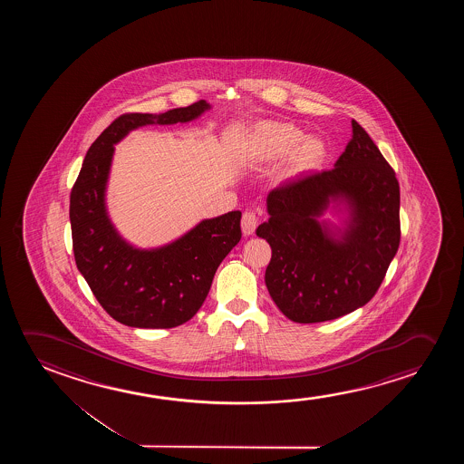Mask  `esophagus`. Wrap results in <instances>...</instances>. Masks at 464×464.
I'll list each match as a JSON object with an SVG mask.
<instances>
[{
  "mask_svg": "<svg viewBox=\"0 0 464 464\" xmlns=\"http://www.w3.org/2000/svg\"><path fill=\"white\" fill-rule=\"evenodd\" d=\"M242 233L246 236H252L255 233V229L258 227V217L252 210H246L244 216H242Z\"/></svg>",
  "mask_w": 464,
  "mask_h": 464,
  "instance_id": "1",
  "label": "esophagus"
}]
</instances>
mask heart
I'll return each instance as SVG.
<instances>
[{
    "instance_id": "1",
    "label": "heart",
    "mask_w": 464,
    "mask_h": 464,
    "mask_svg": "<svg viewBox=\"0 0 464 464\" xmlns=\"http://www.w3.org/2000/svg\"><path fill=\"white\" fill-rule=\"evenodd\" d=\"M248 150L260 161L284 159L288 176H301L322 169L328 159V147L320 138H304L301 128L286 121L256 123L248 136Z\"/></svg>"
}]
</instances>
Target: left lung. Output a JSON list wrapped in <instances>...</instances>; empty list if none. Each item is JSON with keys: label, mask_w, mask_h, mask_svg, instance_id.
<instances>
[{"label": "left lung", "mask_w": 464, "mask_h": 464, "mask_svg": "<svg viewBox=\"0 0 464 464\" xmlns=\"http://www.w3.org/2000/svg\"><path fill=\"white\" fill-rule=\"evenodd\" d=\"M266 206L256 236L273 250L265 282L285 317L318 324L371 301L400 247V184L358 121L331 171L286 180ZM328 207L343 227L321 220Z\"/></svg>", "instance_id": "1"}]
</instances>
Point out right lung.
I'll list each match as a JSON object with an SVG mask.
<instances>
[{
    "label": "right lung",
    "instance_id": "add662e5",
    "mask_svg": "<svg viewBox=\"0 0 464 464\" xmlns=\"http://www.w3.org/2000/svg\"><path fill=\"white\" fill-rule=\"evenodd\" d=\"M210 109L193 102L165 114H123L90 146L71 190L70 220L77 269L111 317L133 328H174L203 305L217 267L241 241V212L206 218L176 241L138 248L109 218L106 187L114 146L146 125L195 121Z\"/></svg>",
    "mask_w": 464,
    "mask_h": 464
}]
</instances>
